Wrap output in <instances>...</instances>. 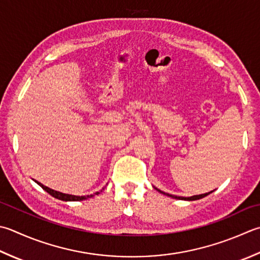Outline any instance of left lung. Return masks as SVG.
<instances>
[{
	"label": "left lung",
	"mask_w": 260,
	"mask_h": 260,
	"mask_svg": "<svg viewBox=\"0 0 260 260\" xmlns=\"http://www.w3.org/2000/svg\"><path fill=\"white\" fill-rule=\"evenodd\" d=\"M156 190H159V189H156ZM160 192H162V194H165V195H167V196H170V197H172V198H176V200H184V201H197V200H201V198H203V197H205V196H207L208 194H211L212 191H210V192H206V194H202V195H196V196H191V197H181V196H175V195H170V194H166V192H164V191H161V190H159Z\"/></svg>",
	"instance_id": "obj_1"
}]
</instances>
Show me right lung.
<instances>
[{
  "label": "right lung",
  "mask_w": 260,
  "mask_h": 260,
  "mask_svg": "<svg viewBox=\"0 0 260 260\" xmlns=\"http://www.w3.org/2000/svg\"><path fill=\"white\" fill-rule=\"evenodd\" d=\"M37 182V184L43 188L44 190H46L48 192L49 195H52L53 197H55V198H57V200H60V201H65V202H71V201H83V200H86V198H88L89 196H74V195H69V194H63V192H59V191H56V190H53V189H50V188H48V187H46V186H44L43 184H40V182H38V181H36ZM96 194H99V192H95L94 195H96ZM93 195H91V197H92Z\"/></svg>",
  "instance_id": "add662e5"
}]
</instances>
